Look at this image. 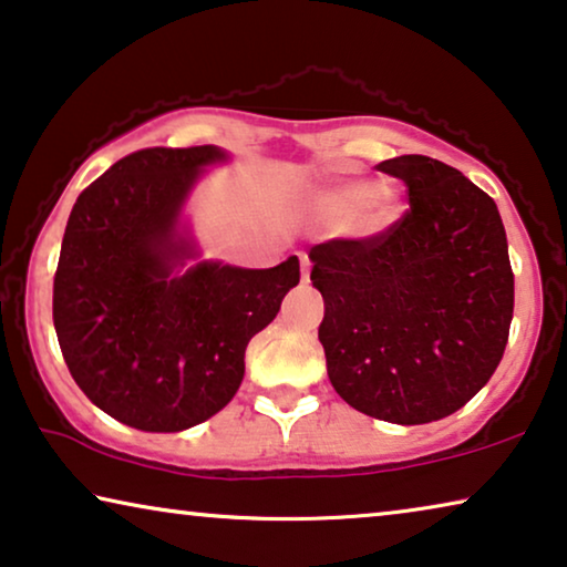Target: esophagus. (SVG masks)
<instances>
[{"mask_svg":"<svg viewBox=\"0 0 567 567\" xmlns=\"http://www.w3.org/2000/svg\"><path fill=\"white\" fill-rule=\"evenodd\" d=\"M300 257V267H302V280H308L310 277V259H308V254H298Z\"/></svg>","mask_w":567,"mask_h":567,"instance_id":"obj_1","label":"esophagus"}]
</instances>
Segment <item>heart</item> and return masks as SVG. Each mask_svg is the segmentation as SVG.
I'll use <instances>...</instances> for the list:
<instances>
[{"mask_svg":"<svg viewBox=\"0 0 567 567\" xmlns=\"http://www.w3.org/2000/svg\"><path fill=\"white\" fill-rule=\"evenodd\" d=\"M323 207L347 215L344 230L352 236H378L398 218V195L385 185H344L323 195Z\"/></svg>","mask_w":567,"mask_h":567,"instance_id":"obj_1","label":"heart"}]
</instances>
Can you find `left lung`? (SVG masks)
Returning a JSON list of instances; mask_svg holds the SVG:
<instances>
[{
    "instance_id": "8db88e82",
    "label": "left lung",
    "mask_w": 567,
    "mask_h": 567,
    "mask_svg": "<svg viewBox=\"0 0 567 567\" xmlns=\"http://www.w3.org/2000/svg\"><path fill=\"white\" fill-rule=\"evenodd\" d=\"M409 210L378 236L310 249L323 295L329 380L367 416L429 424L460 411L496 372L514 318V272L493 197L436 158L378 164Z\"/></svg>"
}]
</instances>
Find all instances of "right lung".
<instances>
[{"instance_id": "right-lung-1", "label": "right lung", "mask_w": 567, "mask_h": 567, "mask_svg": "<svg viewBox=\"0 0 567 567\" xmlns=\"http://www.w3.org/2000/svg\"><path fill=\"white\" fill-rule=\"evenodd\" d=\"M215 146L141 148L79 195L53 277V326L84 395L141 432H182L226 409L254 333L275 321L300 261L241 269L200 261L179 207Z\"/></svg>"}]
</instances>
